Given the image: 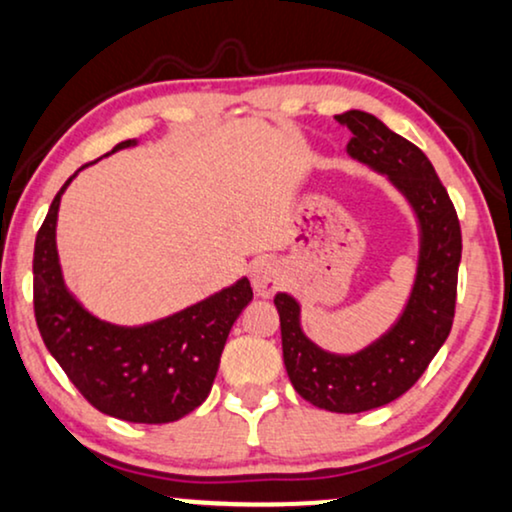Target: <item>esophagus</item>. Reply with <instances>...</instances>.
Instances as JSON below:
<instances>
[{"mask_svg":"<svg viewBox=\"0 0 512 512\" xmlns=\"http://www.w3.org/2000/svg\"><path fill=\"white\" fill-rule=\"evenodd\" d=\"M282 282V268L275 261H258L254 268H251V287H254L258 296H272L282 287Z\"/></svg>","mask_w":512,"mask_h":512,"instance_id":"obj_1","label":"esophagus"}]
</instances>
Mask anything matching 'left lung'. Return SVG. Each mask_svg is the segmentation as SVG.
Here are the masks:
<instances>
[{
    "label": "left lung",
    "mask_w": 512,
    "mask_h": 512,
    "mask_svg": "<svg viewBox=\"0 0 512 512\" xmlns=\"http://www.w3.org/2000/svg\"><path fill=\"white\" fill-rule=\"evenodd\" d=\"M353 131L348 155L388 176L418 221L416 280L402 315L381 338L353 355H336L315 345L301 329V305L277 294L282 353L291 386L315 407L360 414L397 400L421 378L447 341L456 308L461 263V225L454 204L430 159L362 110L336 115Z\"/></svg>",
    "instance_id": "1"
}]
</instances>
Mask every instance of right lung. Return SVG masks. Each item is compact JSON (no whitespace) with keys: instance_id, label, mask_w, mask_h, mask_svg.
I'll return each instance as SVG.
<instances>
[{"instance_id":"right-lung-1","label":"right lung","mask_w":512,"mask_h":512,"mask_svg":"<svg viewBox=\"0 0 512 512\" xmlns=\"http://www.w3.org/2000/svg\"><path fill=\"white\" fill-rule=\"evenodd\" d=\"M136 143V138L122 141L112 152ZM75 176L53 197L35 240L32 275L39 334L98 411L131 423L178 421L207 400L232 324L254 291L242 277L181 313L141 327L98 320L65 287L56 249L58 207Z\"/></svg>"}]
</instances>
